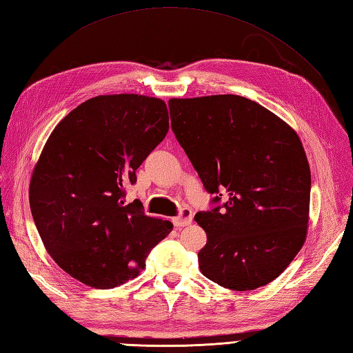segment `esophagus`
<instances>
[{
    "mask_svg": "<svg viewBox=\"0 0 353 353\" xmlns=\"http://www.w3.org/2000/svg\"><path fill=\"white\" fill-rule=\"evenodd\" d=\"M192 221V211L190 208H183L181 214H179L176 219H172V224H174L176 228H183V226H188V224Z\"/></svg>",
    "mask_w": 353,
    "mask_h": 353,
    "instance_id": "1",
    "label": "esophagus"
}]
</instances>
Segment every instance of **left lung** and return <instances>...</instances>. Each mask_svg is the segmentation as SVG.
I'll use <instances>...</instances> for the list:
<instances>
[{
    "instance_id": "1",
    "label": "left lung",
    "mask_w": 353,
    "mask_h": 353,
    "mask_svg": "<svg viewBox=\"0 0 353 353\" xmlns=\"http://www.w3.org/2000/svg\"><path fill=\"white\" fill-rule=\"evenodd\" d=\"M171 129L205 190L197 212L208 241L199 267L235 291L274 281L302 249L311 171L297 133L273 112L239 95L168 101Z\"/></svg>"
}]
</instances>
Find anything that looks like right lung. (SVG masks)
<instances>
[{
    "instance_id": "obj_1",
    "label": "right lung",
    "mask_w": 353,
    "mask_h": 353,
    "mask_svg": "<svg viewBox=\"0 0 353 353\" xmlns=\"http://www.w3.org/2000/svg\"><path fill=\"white\" fill-rule=\"evenodd\" d=\"M168 109L137 94L100 95L56 125L30 182V209L56 264L89 287L137 277L172 230L125 201V186L168 132Z\"/></svg>"
}]
</instances>
